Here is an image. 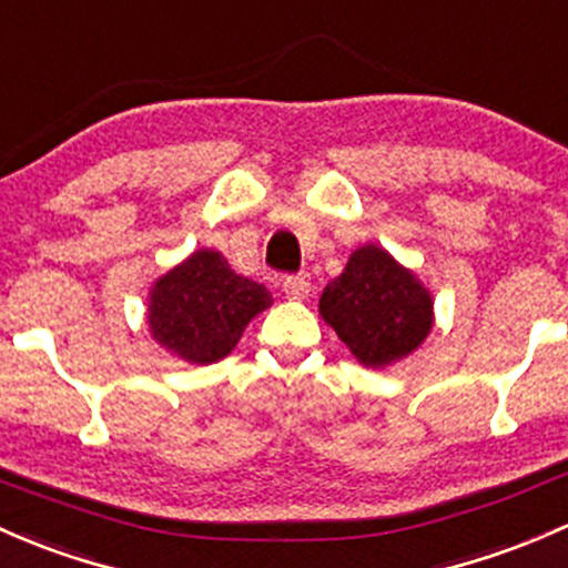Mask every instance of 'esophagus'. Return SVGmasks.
Listing matches in <instances>:
<instances>
[{"mask_svg":"<svg viewBox=\"0 0 568 568\" xmlns=\"http://www.w3.org/2000/svg\"><path fill=\"white\" fill-rule=\"evenodd\" d=\"M283 294L285 300L291 302L310 300V283L304 277H294V274H291V277H283Z\"/></svg>","mask_w":568,"mask_h":568,"instance_id":"esophagus-1","label":"esophagus"}]
</instances>
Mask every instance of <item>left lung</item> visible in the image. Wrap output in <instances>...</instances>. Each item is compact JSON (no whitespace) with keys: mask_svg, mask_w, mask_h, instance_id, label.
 <instances>
[{"mask_svg":"<svg viewBox=\"0 0 568 568\" xmlns=\"http://www.w3.org/2000/svg\"><path fill=\"white\" fill-rule=\"evenodd\" d=\"M318 313L364 367H389L433 332V294L381 244H362L324 288Z\"/></svg>","mask_w":568,"mask_h":568,"instance_id":"1","label":"left lung"}]
</instances>
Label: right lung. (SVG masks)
I'll list each match as a JSON object with an SVG mask.
<instances>
[{
	"mask_svg": "<svg viewBox=\"0 0 568 568\" xmlns=\"http://www.w3.org/2000/svg\"><path fill=\"white\" fill-rule=\"evenodd\" d=\"M146 302V326L160 348L187 364H212L236 348L272 294L236 274L223 253L201 247L154 280Z\"/></svg>",
	"mask_w": 568,
	"mask_h": 568,
	"instance_id": "right-lung-1",
	"label": "right lung"
}]
</instances>
